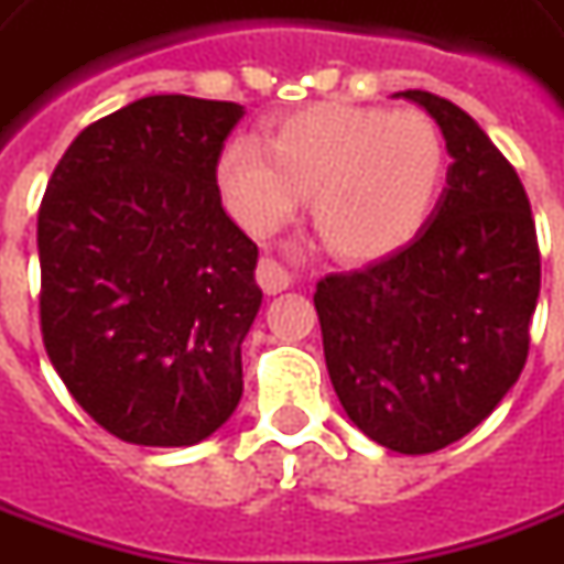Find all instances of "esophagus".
<instances>
[{
  "instance_id": "esophagus-1",
  "label": "esophagus",
  "mask_w": 564,
  "mask_h": 564,
  "mask_svg": "<svg viewBox=\"0 0 564 564\" xmlns=\"http://www.w3.org/2000/svg\"><path fill=\"white\" fill-rule=\"evenodd\" d=\"M257 282H260V289L267 291V294H279V291H285L291 285V273L279 260L263 257L260 267H257Z\"/></svg>"
}]
</instances>
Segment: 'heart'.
Masks as SVG:
<instances>
[{
  "mask_svg": "<svg viewBox=\"0 0 564 564\" xmlns=\"http://www.w3.org/2000/svg\"><path fill=\"white\" fill-rule=\"evenodd\" d=\"M447 173V145L432 117L323 101L282 117L263 149L232 139L217 161L226 207L248 232L270 236L313 198V226L328 251L369 263L410 245Z\"/></svg>",
  "mask_w": 564,
  "mask_h": 564,
  "instance_id": "obj_1",
  "label": "heart"
}]
</instances>
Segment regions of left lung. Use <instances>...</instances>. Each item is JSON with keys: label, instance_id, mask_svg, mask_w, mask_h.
Instances as JSON below:
<instances>
[{"label": "left lung", "instance_id": "obj_1", "mask_svg": "<svg viewBox=\"0 0 564 564\" xmlns=\"http://www.w3.org/2000/svg\"><path fill=\"white\" fill-rule=\"evenodd\" d=\"M444 132L447 188L410 245L316 282L328 379L347 419L397 453H434L497 410L528 360L540 251L519 173L447 98L406 89Z\"/></svg>", "mask_w": 564, "mask_h": 564}]
</instances>
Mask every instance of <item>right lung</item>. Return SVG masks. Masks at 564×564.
Wrapping results in <instances>:
<instances>
[{"instance_id":"1","label":"right lung","mask_w":564,"mask_h":564,"mask_svg":"<svg viewBox=\"0 0 564 564\" xmlns=\"http://www.w3.org/2000/svg\"><path fill=\"white\" fill-rule=\"evenodd\" d=\"M241 117L236 101L139 98L79 132L45 188V354L127 444L192 447L241 400V341L263 291L257 245L217 185Z\"/></svg>"}]
</instances>
